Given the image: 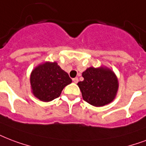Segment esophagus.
<instances>
[{"label":"esophagus","mask_w":146,"mask_h":146,"mask_svg":"<svg viewBox=\"0 0 146 146\" xmlns=\"http://www.w3.org/2000/svg\"><path fill=\"white\" fill-rule=\"evenodd\" d=\"M73 81L75 83H78V81H79V80H78V78L77 77H76V78H73Z\"/></svg>","instance_id":"34e87169"}]
</instances>
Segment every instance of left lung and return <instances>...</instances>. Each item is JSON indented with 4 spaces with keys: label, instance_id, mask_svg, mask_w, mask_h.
Wrapping results in <instances>:
<instances>
[{
    "label": "left lung",
    "instance_id": "obj_1",
    "mask_svg": "<svg viewBox=\"0 0 146 146\" xmlns=\"http://www.w3.org/2000/svg\"><path fill=\"white\" fill-rule=\"evenodd\" d=\"M82 76L84 80L77 85L86 102L100 107L114 100L119 90V81L111 69L91 66L83 72Z\"/></svg>",
    "mask_w": 146,
    "mask_h": 146
}]
</instances>
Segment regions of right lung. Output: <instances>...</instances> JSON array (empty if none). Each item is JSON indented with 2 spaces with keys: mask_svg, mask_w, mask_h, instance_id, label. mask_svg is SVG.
<instances>
[{
  "mask_svg": "<svg viewBox=\"0 0 146 146\" xmlns=\"http://www.w3.org/2000/svg\"><path fill=\"white\" fill-rule=\"evenodd\" d=\"M30 80L32 93L43 102L59 97L63 88L72 83L68 73L56 62H44L36 66L31 72Z\"/></svg>",
  "mask_w": 146,
  "mask_h": 146,
  "instance_id": "right-lung-1",
  "label": "right lung"
}]
</instances>
